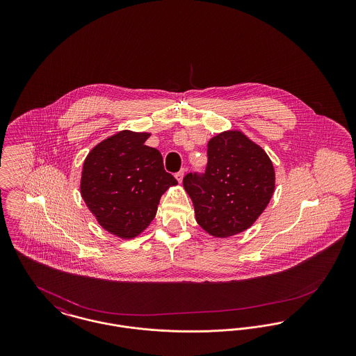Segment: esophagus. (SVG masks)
Masks as SVG:
<instances>
[{
  "label": "esophagus",
  "instance_id": "1",
  "mask_svg": "<svg viewBox=\"0 0 356 356\" xmlns=\"http://www.w3.org/2000/svg\"><path fill=\"white\" fill-rule=\"evenodd\" d=\"M184 175H186V170H181L175 175V177H176V180H177L179 183H181L183 179H184Z\"/></svg>",
  "mask_w": 356,
  "mask_h": 356
}]
</instances>
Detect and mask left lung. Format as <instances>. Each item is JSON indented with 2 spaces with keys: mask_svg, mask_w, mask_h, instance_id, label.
Masks as SVG:
<instances>
[{
  "mask_svg": "<svg viewBox=\"0 0 356 356\" xmlns=\"http://www.w3.org/2000/svg\"><path fill=\"white\" fill-rule=\"evenodd\" d=\"M183 186L197 224L224 238L247 231L264 212L275 192V168L260 145L231 129L208 141L205 173L186 175Z\"/></svg>",
  "mask_w": 356,
  "mask_h": 356,
  "instance_id": "1",
  "label": "left lung"
}]
</instances>
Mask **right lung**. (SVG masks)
<instances>
[{
  "instance_id": "1",
  "label": "right lung",
  "mask_w": 356,
  "mask_h": 356,
  "mask_svg": "<svg viewBox=\"0 0 356 356\" xmlns=\"http://www.w3.org/2000/svg\"><path fill=\"white\" fill-rule=\"evenodd\" d=\"M149 136L124 129L102 140L85 157L81 196L102 228L122 240L144 232L163 193L177 186L164 170L161 153L145 145Z\"/></svg>"
}]
</instances>
